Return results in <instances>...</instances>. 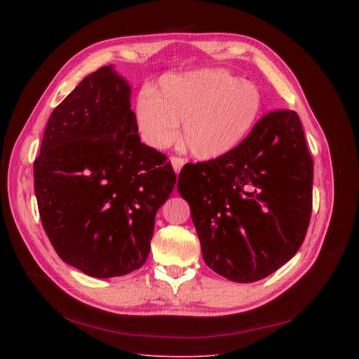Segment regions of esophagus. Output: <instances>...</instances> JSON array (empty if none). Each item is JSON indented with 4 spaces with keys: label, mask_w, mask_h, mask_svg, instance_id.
Wrapping results in <instances>:
<instances>
[{
    "label": "esophagus",
    "mask_w": 359,
    "mask_h": 359,
    "mask_svg": "<svg viewBox=\"0 0 359 359\" xmlns=\"http://www.w3.org/2000/svg\"><path fill=\"white\" fill-rule=\"evenodd\" d=\"M170 164H172L175 173L177 175L180 170H182V167L184 165V160L180 158V157H172V158H170Z\"/></svg>",
    "instance_id": "obj_1"
}]
</instances>
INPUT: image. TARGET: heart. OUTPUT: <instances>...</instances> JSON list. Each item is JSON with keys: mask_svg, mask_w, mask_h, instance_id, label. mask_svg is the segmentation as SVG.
<instances>
[{"mask_svg": "<svg viewBox=\"0 0 359 359\" xmlns=\"http://www.w3.org/2000/svg\"><path fill=\"white\" fill-rule=\"evenodd\" d=\"M262 109L257 87L221 69L168 75L157 94L144 91L137 100V123L154 148L173 144L182 123L183 148L198 160L211 161L248 138Z\"/></svg>", "mask_w": 359, "mask_h": 359, "instance_id": "b5f03b06", "label": "heart"}]
</instances>
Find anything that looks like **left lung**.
<instances>
[{"label": "left lung", "instance_id": "1", "mask_svg": "<svg viewBox=\"0 0 359 359\" xmlns=\"http://www.w3.org/2000/svg\"><path fill=\"white\" fill-rule=\"evenodd\" d=\"M177 191L206 266L241 284L269 276L298 252L311 217L313 160L298 115L271 111L233 153L186 164Z\"/></svg>", "mask_w": 359, "mask_h": 359}]
</instances>
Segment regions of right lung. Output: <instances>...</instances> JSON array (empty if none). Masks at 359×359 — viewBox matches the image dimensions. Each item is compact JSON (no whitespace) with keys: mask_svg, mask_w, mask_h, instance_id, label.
<instances>
[{"mask_svg":"<svg viewBox=\"0 0 359 359\" xmlns=\"http://www.w3.org/2000/svg\"><path fill=\"white\" fill-rule=\"evenodd\" d=\"M33 173L42 225L65 263L93 278L144 265L176 175L141 142L130 86L115 67L87 75L55 107Z\"/></svg>","mask_w":359,"mask_h":359,"instance_id":"right-lung-1","label":"right lung"}]
</instances>
